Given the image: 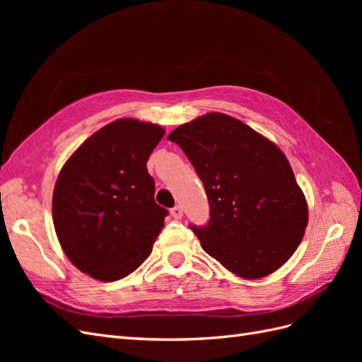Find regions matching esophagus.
Wrapping results in <instances>:
<instances>
[{
  "label": "esophagus",
  "instance_id": "obj_1",
  "mask_svg": "<svg viewBox=\"0 0 362 362\" xmlns=\"http://www.w3.org/2000/svg\"><path fill=\"white\" fill-rule=\"evenodd\" d=\"M170 214L175 217V218H181L182 217V206L181 205H175L172 210H170Z\"/></svg>",
  "mask_w": 362,
  "mask_h": 362
}]
</instances>
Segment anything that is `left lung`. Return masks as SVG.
<instances>
[{
  "label": "left lung",
  "instance_id": "8db88e82",
  "mask_svg": "<svg viewBox=\"0 0 362 362\" xmlns=\"http://www.w3.org/2000/svg\"><path fill=\"white\" fill-rule=\"evenodd\" d=\"M204 182L210 218L190 225L202 249L246 279L278 270L298 249L308 206L282 151L223 113H208L173 129Z\"/></svg>",
  "mask_w": 362,
  "mask_h": 362
}]
</instances>
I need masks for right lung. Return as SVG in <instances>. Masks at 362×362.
I'll list each match as a JSON object with an SVG mask.
<instances>
[{"mask_svg": "<svg viewBox=\"0 0 362 362\" xmlns=\"http://www.w3.org/2000/svg\"><path fill=\"white\" fill-rule=\"evenodd\" d=\"M158 125L119 119L87 139L64 163L54 187L52 221L72 264L100 281L133 273L152 250L169 214L148 173Z\"/></svg>", "mask_w": 362, "mask_h": 362, "instance_id": "1", "label": "right lung"}]
</instances>
